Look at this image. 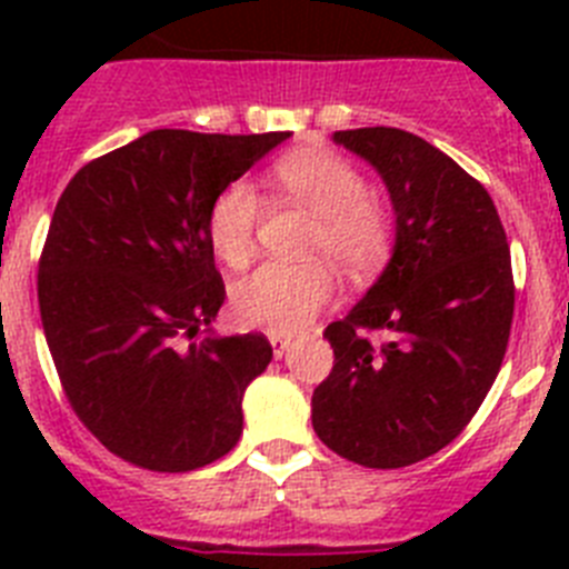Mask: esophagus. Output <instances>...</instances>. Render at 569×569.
I'll list each match as a JSON object with an SVG mask.
<instances>
[{"instance_id": "obj_1", "label": "esophagus", "mask_w": 569, "mask_h": 569, "mask_svg": "<svg viewBox=\"0 0 569 569\" xmlns=\"http://www.w3.org/2000/svg\"><path fill=\"white\" fill-rule=\"evenodd\" d=\"M268 341H270V347H273L276 359H281V356H284V350H288V345H290V339L284 333H268Z\"/></svg>"}]
</instances>
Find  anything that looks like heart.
I'll list each match as a JSON object with an SVG mask.
<instances>
[{
	"mask_svg": "<svg viewBox=\"0 0 569 569\" xmlns=\"http://www.w3.org/2000/svg\"><path fill=\"white\" fill-rule=\"evenodd\" d=\"M273 182L296 204L316 216L305 253L333 261L350 279H365L381 268L393 250L390 210L367 193V179L353 162L330 150H299L279 159ZM261 202L253 184L230 182L208 208V241L213 253L241 268L253 253ZM336 290L333 270L325 261L281 264L268 261L233 284V316L248 328L296 333Z\"/></svg>",
	"mask_w": 569,
	"mask_h": 569,
	"instance_id": "obj_1",
	"label": "heart"
}]
</instances>
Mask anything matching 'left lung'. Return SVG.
Masks as SVG:
<instances>
[{
    "instance_id": "left-lung-1",
    "label": "left lung",
    "mask_w": 569,
    "mask_h": 569,
    "mask_svg": "<svg viewBox=\"0 0 569 569\" xmlns=\"http://www.w3.org/2000/svg\"><path fill=\"white\" fill-rule=\"evenodd\" d=\"M385 179L393 259L365 299L325 330L333 370L313 390V430L376 470L439 453L470 425L510 339V244L479 179L399 128L336 130ZM387 329L385 346L365 332Z\"/></svg>"
}]
</instances>
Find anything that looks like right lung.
Here are the masks:
<instances>
[{
    "instance_id": "obj_1",
    "label": "right lung",
    "mask_w": 569,
    "mask_h": 569,
    "mask_svg": "<svg viewBox=\"0 0 569 569\" xmlns=\"http://www.w3.org/2000/svg\"><path fill=\"white\" fill-rule=\"evenodd\" d=\"M288 136L150 130L59 196L37 276L44 339L73 413L119 459L188 472L239 441L241 396L273 347L202 330L224 301L204 222Z\"/></svg>"
}]
</instances>
